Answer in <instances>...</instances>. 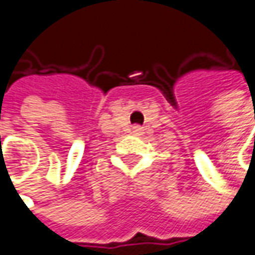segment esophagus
Instances as JSON below:
<instances>
[{"label":"esophagus","instance_id":"esophagus-1","mask_svg":"<svg viewBox=\"0 0 255 255\" xmlns=\"http://www.w3.org/2000/svg\"><path fill=\"white\" fill-rule=\"evenodd\" d=\"M140 130H142V129H140L139 126H134L133 128V133H140Z\"/></svg>","mask_w":255,"mask_h":255}]
</instances>
